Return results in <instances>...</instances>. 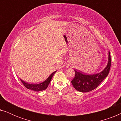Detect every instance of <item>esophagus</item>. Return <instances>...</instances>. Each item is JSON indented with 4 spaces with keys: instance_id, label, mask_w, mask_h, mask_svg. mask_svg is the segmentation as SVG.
<instances>
[{
    "instance_id": "34e87169",
    "label": "esophagus",
    "mask_w": 121,
    "mask_h": 121,
    "mask_svg": "<svg viewBox=\"0 0 121 121\" xmlns=\"http://www.w3.org/2000/svg\"><path fill=\"white\" fill-rule=\"evenodd\" d=\"M71 65H72V63H71L70 61H68L66 65H67V67H69V66H70Z\"/></svg>"
}]
</instances>
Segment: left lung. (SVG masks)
<instances>
[{
	"label": "left lung",
	"mask_w": 121,
	"mask_h": 121,
	"mask_svg": "<svg viewBox=\"0 0 121 121\" xmlns=\"http://www.w3.org/2000/svg\"><path fill=\"white\" fill-rule=\"evenodd\" d=\"M111 60L110 52H108V63L106 67L101 72L95 74H84L74 70L75 75L72 80L74 88L81 92L91 91L96 88L101 82L107 77L110 71Z\"/></svg>",
	"instance_id": "left-lung-1"
}]
</instances>
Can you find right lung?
<instances>
[{"instance_id":"add662e5","label":"right lung","mask_w":121,"mask_h":121,"mask_svg":"<svg viewBox=\"0 0 121 121\" xmlns=\"http://www.w3.org/2000/svg\"><path fill=\"white\" fill-rule=\"evenodd\" d=\"M56 72H57V70L55 71V72H53L46 80H44V82H41V83L39 84H29L26 82H25L24 81L21 80V79H20V80L21 81V82H22V84H24V85L27 89H30V90H34L35 91H40L46 90V89L47 88L49 84L50 83L51 80L53 76L54 73H55Z\"/></svg>"}]
</instances>
